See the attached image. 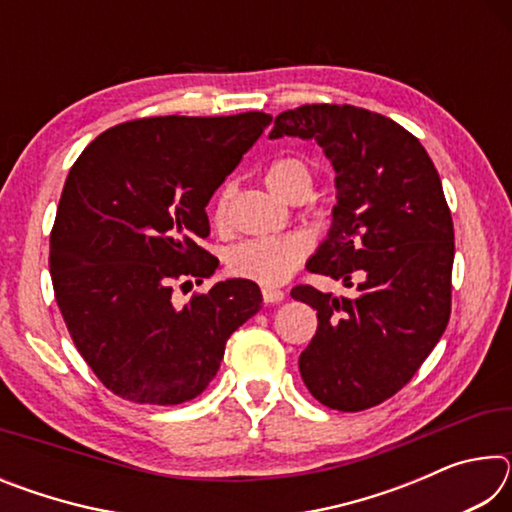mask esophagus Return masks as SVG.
I'll return each instance as SVG.
<instances>
[{"label": "esophagus", "mask_w": 512, "mask_h": 512, "mask_svg": "<svg viewBox=\"0 0 512 512\" xmlns=\"http://www.w3.org/2000/svg\"><path fill=\"white\" fill-rule=\"evenodd\" d=\"M262 296L266 305H277V302L284 300V291L282 289H275V287H264L262 289Z\"/></svg>", "instance_id": "obj_1"}]
</instances>
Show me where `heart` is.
<instances>
[{"label":"heart","mask_w":512,"mask_h":512,"mask_svg":"<svg viewBox=\"0 0 512 512\" xmlns=\"http://www.w3.org/2000/svg\"><path fill=\"white\" fill-rule=\"evenodd\" d=\"M266 187L282 201L298 203L305 201L314 189V171L309 162L287 155V158L275 160L264 173ZM232 189L225 187L219 194L212 210L214 225L223 228L228 223ZM309 239L302 232L282 237H266V239H250L228 250L225 264L228 271L237 277H246L259 284H280L296 273V268L305 262L309 255Z\"/></svg>","instance_id":"1"}]
</instances>
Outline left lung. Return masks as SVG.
Returning <instances> with one entry per match:
<instances>
[{
    "mask_svg": "<svg viewBox=\"0 0 512 512\" xmlns=\"http://www.w3.org/2000/svg\"><path fill=\"white\" fill-rule=\"evenodd\" d=\"M284 135L314 140L336 171L332 228L307 271L359 282L352 298L291 291L318 316L300 375L329 409H370L418 372L447 327L454 223L443 183L418 137L377 112L311 103L275 117L268 137Z\"/></svg>",
    "mask_w": 512,
    "mask_h": 512,
    "instance_id": "left-lung-1",
    "label": "left lung"
}]
</instances>
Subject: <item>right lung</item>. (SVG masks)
I'll list each match as a JSON object with an SVG mask.
<instances>
[{"label":"right lung","mask_w":512,"mask_h":512,"mask_svg":"<svg viewBox=\"0 0 512 512\" xmlns=\"http://www.w3.org/2000/svg\"><path fill=\"white\" fill-rule=\"evenodd\" d=\"M273 117H149L108 128L69 169L49 271L69 336L112 393L183 404L221 366L225 343L262 309L255 282L225 280L173 302V280L210 277L219 259L205 207Z\"/></svg>","instance_id":"obj_1"}]
</instances>
